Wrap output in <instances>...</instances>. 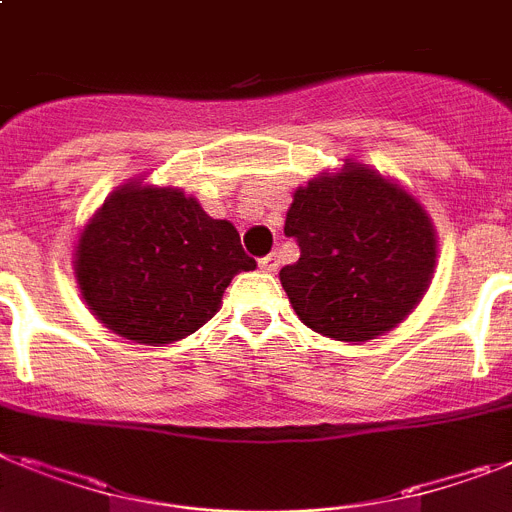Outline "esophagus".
<instances>
[{"label": "esophagus", "mask_w": 512, "mask_h": 512, "mask_svg": "<svg viewBox=\"0 0 512 512\" xmlns=\"http://www.w3.org/2000/svg\"><path fill=\"white\" fill-rule=\"evenodd\" d=\"M259 266H261V269H264V272H277L279 259H277V256H274V253H269V256L259 259Z\"/></svg>", "instance_id": "obj_1"}]
</instances>
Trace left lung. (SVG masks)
Returning <instances> with one entry per match:
<instances>
[{
    "instance_id": "obj_1",
    "label": "left lung",
    "mask_w": 512,
    "mask_h": 512,
    "mask_svg": "<svg viewBox=\"0 0 512 512\" xmlns=\"http://www.w3.org/2000/svg\"><path fill=\"white\" fill-rule=\"evenodd\" d=\"M285 235L300 259L279 272L300 321L336 342L396 329L430 287L438 238L430 214L399 183L344 163L300 186Z\"/></svg>"
}]
</instances>
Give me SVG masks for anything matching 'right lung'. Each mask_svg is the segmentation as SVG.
Masks as SVG:
<instances>
[{
    "label": "right lung",
    "mask_w": 512,
    "mask_h": 512,
    "mask_svg": "<svg viewBox=\"0 0 512 512\" xmlns=\"http://www.w3.org/2000/svg\"><path fill=\"white\" fill-rule=\"evenodd\" d=\"M251 269L233 222L212 220L181 189L142 181L113 191L74 248V277L93 316L150 347L202 329L230 279Z\"/></svg>",
    "instance_id": "obj_1"
}]
</instances>
